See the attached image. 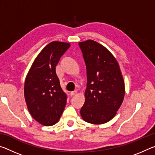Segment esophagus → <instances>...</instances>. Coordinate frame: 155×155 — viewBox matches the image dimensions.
<instances>
[{
	"label": "esophagus",
	"mask_w": 155,
	"mask_h": 155,
	"mask_svg": "<svg viewBox=\"0 0 155 155\" xmlns=\"http://www.w3.org/2000/svg\"><path fill=\"white\" fill-rule=\"evenodd\" d=\"M77 94V91H71V92H70V95L74 96Z\"/></svg>",
	"instance_id": "34e87169"
}]
</instances>
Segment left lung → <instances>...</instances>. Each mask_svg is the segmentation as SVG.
I'll use <instances>...</instances> for the list:
<instances>
[{
	"mask_svg": "<svg viewBox=\"0 0 155 155\" xmlns=\"http://www.w3.org/2000/svg\"><path fill=\"white\" fill-rule=\"evenodd\" d=\"M87 69L85 101L81 115L85 122L101 124L114 117L123 102L124 81L117 60L96 41L78 43Z\"/></svg>",
	"mask_w": 155,
	"mask_h": 155,
	"instance_id": "8db88e82",
	"label": "left lung"
}]
</instances>
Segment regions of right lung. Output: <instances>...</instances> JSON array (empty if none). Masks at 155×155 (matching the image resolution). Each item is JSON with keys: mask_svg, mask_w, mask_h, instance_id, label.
<instances>
[{"mask_svg": "<svg viewBox=\"0 0 155 155\" xmlns=\"http://www.w3.org/2000/svg\"><path fill=\"white\" fill-rule=\"evenodd\" d=\"M70 46L61 41H52L46 45L26 77L25 98L28 111L44 126L56 124L66 104L67 95L60 85L56 65Z\"/></svg>", "mask_w": 155, "mask_h": 155, "instance_id": "1", "label": "right lung"}]
</instances>
